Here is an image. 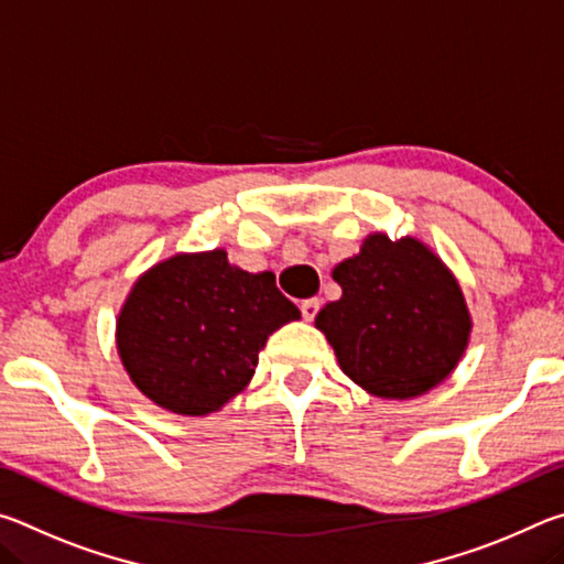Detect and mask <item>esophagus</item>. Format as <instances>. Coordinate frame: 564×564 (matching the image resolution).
Instances as JSON below:
<instances>
[{"label":"esophagus","mask_w":564,"mask_h":564,"mask_svg":"<svg viewBox=\"0 0 564 564\" xmlns=\"http://www.w3.org/2000/svg\"><path fill=\"white\" fill-rule=\"evenodd\" d=\"M318 308H321V301H318V299H308V301H303V303H301V313H303V318H305V321H313V318H316Z\"/></svg>","instance_id":"esophagus-1"}]
</instances>
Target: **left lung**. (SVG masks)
Masks as SVG:
<instances>
[{
    "instance_id": "8db88e82",
    "label": "left lung",
    "mask_w": 564,
    "mask_h": 564,
    "mask_svg": "<svg viewBox=\"0 0 564 564\" xmlns=\"http://www.w3.org/2000/svg\"><path fill=\"white\" fill-rule=\"evenodd\" d=\"M343 295L316 328L352 383L383 400L425 395L453 373L473 318L453 271L415 236L376 231L333 269Z\"/></svg>"
}]
</instances>
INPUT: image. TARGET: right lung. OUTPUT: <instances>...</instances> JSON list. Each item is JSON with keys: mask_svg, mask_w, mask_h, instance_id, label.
Segmentation results:
<instances>
[{"mask_svg": "<svg viewBox=\"0 0 564 564\" xmlns=\"http://www.w3.org/2000/svg\"><path fill=\"white\" fill-rule=\"evenodd\" d=\"M299 318L271 271L238 269L224 248L176 253L131 285L117 350L151 403L204 417L246 390L271 333Z\"/></svg>", "mask_w": 564, "mask_h": 564, "instance_id": "add662e5", "label": "right lung"}]
</instances>
